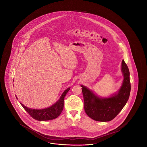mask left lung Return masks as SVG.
<instances>
[{
    "label": "left lung",
    "mask_w": 147,
    "mask_h": 147,
    "mask_svg": "<svg viewBox=\"0 0 147 147\" xmlns=\"http://www.w3.org/2000/svg\"><path fill=\"white\" fill-rule=\"evenodd\" d=\"M123 76L118 91L109 98L99 97L89 88L81 85L84 98V110L91 119L100 122L110 121L122 110L129 98L131 91L129 71L124 60L121 64Z\"/></svg>",
    "instance_id": "obj_1"
}]
</instances>
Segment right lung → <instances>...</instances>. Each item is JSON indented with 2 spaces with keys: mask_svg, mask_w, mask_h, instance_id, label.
<instances>
[{
  "mask_svg": "<svg viewBox=\"0 0 147 147\" xmlns=\"http://www.w3.org/2000/svg\"><path fill=\"white\" fill-rule=\"evenodd\" d=\"M70 88H67L62 93L59 100L54 104L49 107L43 109H33L28 108L20 102L21 106L28 114L36 120L40 121H49L58 117L63 110L64 100L67 93L70 90ZM18 99V98L16 97Z\"/></svg>",
  "mask_w": 147,
  "mask_h": 147,
  "instance_id": "add662e5",
  "label": "right lung"
}]
</instances>
